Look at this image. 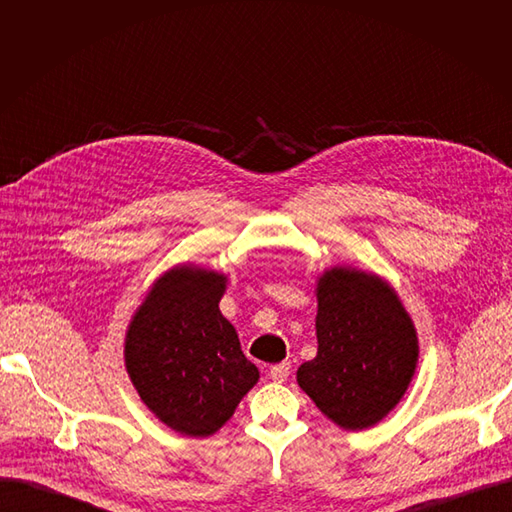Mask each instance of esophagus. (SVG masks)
Listing matches in <instances>:
<instances>
[{"label":"esophagus","instance_id":"esophagus-1","mask_svg":"<svg viewBox=\"0 0 512 512\" xmlns=\"http://www.w3.org/2000/svg\"><path fill=\"white\" fill-rule=\"evenodd\" d=\"M269 376H271L273 382L288 380V376H290V363L282 361V363H277V365H271L269 367Z\"/></svg>","mask_w":512,"mask_h":512}]
</instances>
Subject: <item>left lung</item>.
<instances>
[{
  "label": "left lung",
  "mask_w": 512,
  "mask_h": 512,
  "mask_svg": "<svg viewBox=\"0 0 512 512\" xmlns=\"http://www.w3.org/2000/svg\"><path fill=\"white\" fill-rule=\"evenodd\" d=\"M318 354L297 371L301 389L344 429L389 414L416 367V333L395 290L376 275L335 267L318 282Z\"/></svg>",
  "instance_id": "left-lung-1"
}]
</instances>
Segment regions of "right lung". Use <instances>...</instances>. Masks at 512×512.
Here are the masks:
<instances>
[{
    "label": "right lung",
    "instance_id": "obj_1",
    "mask_svg": "<svg viewBox=\"0 0 512 512\" xmlns=\"http://www.w3.org/2000/svg\"><path fill=\"white\" fill-rule=\"evenodd\" d=\"M226 277L196 267L153 284L126 337V365L138 395L185 436H211L258 382L237 331L220 312Z\"/></svg>",
    "mask_w": 512,
    "mask_h": 512
}]
</instances>
